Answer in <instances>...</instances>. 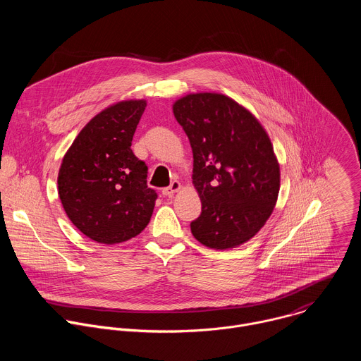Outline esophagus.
<instances>
[{
	"mask_svg": "<svg viewBox=\"0 0 361 361\" xmlns=\"http://www.w3.org/2000/svg\"><path fill=\"white\" fill-rule=\"evenodd\" d=\"M180 187H181V183L177 181V180H174L169 187L163 188V194H164V195H173L176 191L180 190Z\"/></svg>",
	"mask_w": 361,
	"mask_h": 361,
	"instance_id": "obj_1",
	"label": "esophagus"
}]
</instances>
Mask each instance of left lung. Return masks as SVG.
<instances>
[{
  "label": "left lung",
  "instance_id": "left-lung-1",
  "mask_svg": "<svg viewBox=\"0 0 361 361\" xmlns=\"http://www.w3.org/2000/svg\"><path fill=\"white\" fill-rule=\"evenodd\" d=\"M192 148V183L201 214L191 221L204 245L226 250L248 241L273 213L280 167L255 117L223 94H190L173 106Z\"/></svg>",
  "mask_w": 361,
  "mask_h": 361
}]
</instances>
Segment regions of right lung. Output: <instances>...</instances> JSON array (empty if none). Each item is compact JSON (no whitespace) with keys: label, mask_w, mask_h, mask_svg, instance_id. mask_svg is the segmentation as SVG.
Segmentation results:
<instances>
[{"label":"right lung","mask_w":361,"mask_h":361,"mask_svg":"<svg viewBox=\"0 0 361 361\" xmlns=\"http://www.w3.org/2000/svg\"><path fill=\"white\" fill-rule=\"evenodd\" d=\"M144 99L121 101L97 114L77 135L59 173V194L71 223L88 238L117 244L148 224L157 192L147 164L131 149Z\"/></svg>","instance_id":"obj_1"}]
</instances>
